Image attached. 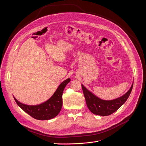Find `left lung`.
<instances>
[{"instance_id": "obj_1", "label": "left lung", "mask_w": 146, "mask_h": 146, "mask_svg": "<svg viewBox=\"0 0 146 146\" xmlns=\"http://www.w3.org/2000/svg\"><path fill=\"white\" fill-rule=\"evenodd\" d=\"M133 86V82L129 90L122 96L113 100H106L98 98L82 84V90L88 109L93 114L102 116L110 115L117 111L129 98Z\"/></svg>"}]
</instances>
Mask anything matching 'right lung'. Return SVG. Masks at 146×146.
I'll list each match as a JSON object with an SVG mask.
<instances>
[{"instance_id":"right-lung-1","label":"right lung","mask_w":146,"mask_h":146,"mask_svg":"<svg viewBox=\"0 0 146 146\" xmlns=\"http://www.w3.org/2000/svg\"><path fill=\"white\" fill-rule=\"evenodd\" d=\"M70 81V79L68 78L61 83L54 94L47 100L40 104L35 105H26L20 102L14 96L13 98L17 105L32 117L41 121L49 120L56 117L61 111L63 105L62 95L63 90Z\"/></svg>"}]
</instances>
